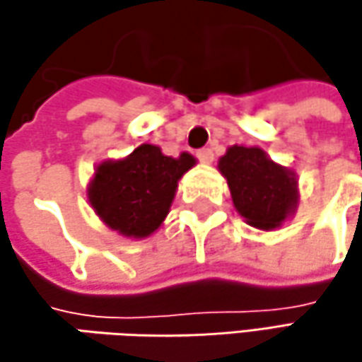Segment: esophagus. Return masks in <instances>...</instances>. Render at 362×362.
Masks as SVG:
<instances>
[{
  "mask_svg": "<svg viewBox=\"0 0 362 362\" xmlns=\"http://www.w3.org/2000/svg\"><path fill=\"white\" fill-rule=\"evenodd\" d=\"M197 157H199L201 163H211L214 161V151L211 148H201V151H197Z\"/></svg>",
  "mask_w": 362,
  "mask_h": 362,
  "instance_id": "1",
  "label": "esophagus"
}]
</instances>
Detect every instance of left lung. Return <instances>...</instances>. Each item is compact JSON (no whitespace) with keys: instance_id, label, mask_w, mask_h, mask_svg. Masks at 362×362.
Wrapping results in <instances>:
<instances>
[{"instance_id":"obj_1","label":"left lung","mask_w":362,"mask_h":362,"mask_svg":"<svg viewBox=\"0 0 362 362\" xmlns=\"http://www.w3.org/2000/svg\"><path fill=\"white\" fill-rule=\"evenodd\" d=\"M218 170L228 182L235 209L253 228H279L296 214L300 201L296 174L274 163L262 148L235 144L220 157Z\"/></svg>"}]
</instances>
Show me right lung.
<instances>
[{
	"label": "right lung",
	"mask_w": 362,
	"mask_h": 362,
	"mask_svg": "<svg viewBox=\"0 0 362 362\" xmlns=\"http://www.w3.org/2000/svg\"><path fill=\"white\" fill-rule=\"evenodd\" d=\"M197 163L188 153L168 157L155 144H140L119 161H103L88 186L98 218L129 239L153 235L170 214L178 180Z\"/></svg>",
	"instance_id": "right-lung-1"
}]
</instances>
